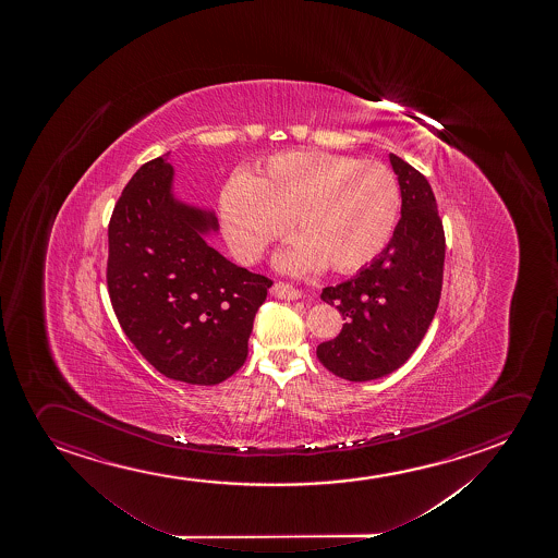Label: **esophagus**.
Listing matches in <instances>:
<instances>
[{"label":"esophagus","instance_id":"34e87169","mask_svg":"<svg viewBox=\"0 0 558 558\" xmlns=\"http://www.w3.org/2000/svg\"><path fill=\"white\" fill-rule=\"evenodd\" d=\"M269 292H271V296L281 298V300H298L302 296L300 290L290 287L287 282H276Z\"/></svg>","mask_w":558,"mask_h":558}]
</instances>
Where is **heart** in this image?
<instances>
[{
	"label": "heart",
	"mask_w": 558,
	"mask_h": 558,
	"mask_svg": "<svg viewBox=\"0 0 558 558\" xmlns=\"http://www.w3.org/2000/svg\"><path fill=\"white\" fill-rule=\"evenodd\" d=\"M399 210L401 190L386 165L328 151L271 157L258 174L228 180L218 199L223 239L243 264L292 222L300 235L274 264L294 276L327 262L336 271L363 268L386 248Z\"/></svg>",
	"instance_id": "obj_1"
}]
</instances>
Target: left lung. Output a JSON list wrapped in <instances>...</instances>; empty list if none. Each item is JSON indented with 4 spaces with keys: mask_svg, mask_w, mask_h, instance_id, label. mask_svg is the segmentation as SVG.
Returning a JSON list of instances; mask_svg holds the SVG:
<instances>
[{
    "mask_svg": "<svg viewBox=\"0 0 558 558\" xmlns=\"http://www.w3.org/2000/svg\"><path fill=\"white\" fill-rule=\"evenodd\" d=\"M389 161L402 199L393 238L357 276L320 294L345 323L340 335L317 345V357L350 381L401 368L424 340L442 289L445 231L432 186L401 157L389 154Z\"/></svg>",
    "mask_w": 558,
    "mask_h": 558,
    "instance_id": "8db88e82",
    "label": "left lung"
}]
</instances>
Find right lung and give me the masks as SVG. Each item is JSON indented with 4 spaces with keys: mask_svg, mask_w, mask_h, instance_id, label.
Returning a JSON list of instances; mask_svg holds the SVG:
<instances>
[{
    "mask_svg": "<svg viewBox=\"0 0 558 558\" xmlns=\"http://www.w3.org/2000/svg\"><path fill=\"white\" fill-rule=\"evenodd\" d=\"M167 156L134 172L108 228V289L126 338L167 378L216 386L243 366L271 281L208 245L213 208L174 194Z\"/></svg>",
    "mask_w": 558,
    "mask_h": 558,
    "instance_id": "right-lung-1",
    "label": "right lung"
}]
</instances>
